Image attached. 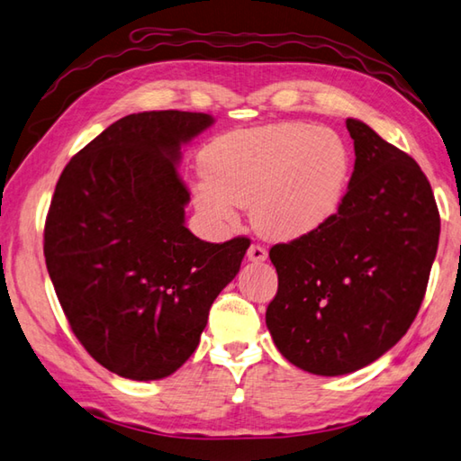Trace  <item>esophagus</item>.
I'll list each match as a JSON object with an SVG mask.
<instances>
[{
  "label": "esophagus",
  "instance_id": "esophagus-1",
  "mask_svg": "<svg viewBox=\"0 0 461 461\" xmlns=\"http://www.w3.org/2000/svg\"><path fill=\"white\" fill-rule=\"evenodd\" d=\"M247 257H249V260H253V263H263V260H267L268 253H267V249H265V247H260V245H250V247H249V253H247Z\"/></svg>",
  "mask_w": 461,
  "mask_h": 461
}]
</instances>
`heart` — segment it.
<instances>
[{
  "instance_id": "heart-1",
  "label": "heart",
  "mask_w": 461,
  "mask_h": 461,
  "mask_svg": "<svg viewBox=\"0 0 461 461\" xmlns=\"http://www.w3.org/2000/svg\"><path fill=\"white\" fill-rule=\"evenodd\" d=\"M204 180L193 198L216 224H234L237 206H250L268 239L293 240L333 219L351 176L343 138L307 122L234 130L203 152Z\"/></svg>"
}]
</instances>
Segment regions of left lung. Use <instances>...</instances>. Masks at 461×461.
Wrapping results in <instances>:
<instances>
[{"label":"left lung","instance_id":"8db88e82","mask_svg":"<svg viewBox=\"0 0 461 461\" xmlns=\"http://www.w3.org/2000/svg\"><path fill=\"white\" fill-rule=\"evenodd\" d=\"M355 146L349 188L315 232L271 249L279 289L267 327L286 361L345 375L379 359L421 307L438 253L439 212L411 156L347 118Z\"/></svg>","mask_w":461,"mask_h":461}]
</instances>
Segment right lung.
Listing matches in <instances>:
<instances>
[{"instance_id": "right-lung-1", "label": "right lung", "mask_w": 461, "mask_h": 461, "mask_svg": "<svg viewBox=\"0 0 461 461\" xmlns=\"http://www.w3.org/2000/svg\"><path fill=\"white\" fill-rule=\"evenodd\" d=\"M212 122L180 110L124 116L56 185L43 229L50 279L77 341L120 377H168L194 353L250 245L204 242L185 227L180 149Z\"/></svg>"}]
</instances>
